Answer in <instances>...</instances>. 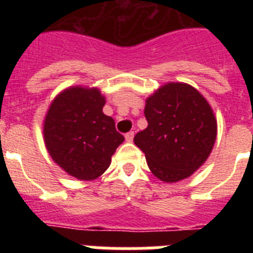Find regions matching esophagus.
<instances>
[{
    "instance_id": "34e87169",
    "label": "esophagus",
    "mask_w": 253,
    "mask_h": 253,
    "mask_svg": "<svg viewBox=\"0 0 253 253\" xmlns=\"http://www.w3.org/2000/svg\"><path fill=\"white\" fill-rule=\"evenodd\" d=\"M133 138H134V131H129V133L125 134V139H126V142L131 143L133 142Z\"/></svg>"
}]
</instances>
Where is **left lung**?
I'll return each instance as SVG.
<instances>
[{"label":"left lung","instance_id":"obj_1","mask_svg":"<svg viewBox=\"0 0 253 253\" xmlns=\"http://www.w3.org/2000/svg\"><path fill=\"white\" fill-rule=\"evenodd\" d=\"M148 126L134 137L157 178L173 184L204 165L216 139V118L204 96L189 84L169 82L146 100Z\"/></svg>","mask_w":253,"mask_h":253}]
</instances>
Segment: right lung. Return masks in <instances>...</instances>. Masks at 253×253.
I'll return each instance as SVG.
<instances>
[{"mask_svg":"<svg viewBox=\"0 0 253 253\" xmlns=\"http://www.w3.org/2000/svg\"><path fill=\"white\" fill-rule=\"evenodd\" d=\"M105 96L97 87L71 86L50 102L43 123L45 148L69 176L96 180L111 163L124 137L102 113Z\"/></svg>","mask_w":253,"mask_h":253,"instance_id":"right-lung-1","label":"right lung"}]
</instances>
